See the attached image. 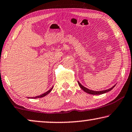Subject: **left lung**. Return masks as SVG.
<instances>
[{"label":"left lung","mask_w":132,"mask_h":132,"mask_svg":"<svg viewBox=\"0 0 132 132\" xmlns=\"http://www.w3.org/2000/svg\"><path fill=\"white\" fill-rule=\"evenodd\" d=\"M78 84L79 85V86L80 87V88L82 89V90H84L85 92L87 93H88V94H93V95H99V94H104V93H106L107 92H109L111 91L112 89L114 88L115 87L116 84L114 86H113L112 87H111L110 88H109V89H107V90H102V91H93V90H91L90 89H88L86 87H85L82 86V85L81 84V83L78 81Z\"/></svg>","instance_id":"1"}]
</instances>
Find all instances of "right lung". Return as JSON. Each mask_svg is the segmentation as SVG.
Returning a JSON list of instances; mask_svg holds the SVG:
<instances>
[{
  "instance_id": "obj_1",
  "label": "right lung",
  "mask_w": 132,
  "mask_h": 132,
  "mask_svg": "<svg viewBox=\"0 0 132 132\" xmlns=\"http://www.w3.org/2000/svg\"><path fill=\"white\" fill-rule=\"evenodd\" d=\"M52 88H53V87H52V88L50 89V90H49L48 91H47V92H46V93H44V94H41V95H40V96H38L34 97H28V98H41V97H43L45 96H46V95H48V94H49V93H50L52 91Z\"/></svg>"
}]
</instances>
